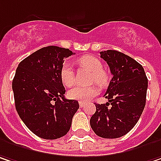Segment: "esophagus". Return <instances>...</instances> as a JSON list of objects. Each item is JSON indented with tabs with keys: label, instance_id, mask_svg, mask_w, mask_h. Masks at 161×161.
Instances as JSON below:
<instances>
[{
	"label": "esophagus",
	"instance_id": "esophagus-1",
	"mask_svg": "<svg viewBox=\"0 0 161 161\" xmlns=\"http://www.w3.org/2000/svg\"><path fill=\"white\" fill-rule=\"evenodd\" d=\"M85 105H86V103H85V102H83V101H79V106H80L81 108H83Z\"/></svg>",
	"mask_w": 161,
	"mask_h": 161
}]
</instances>
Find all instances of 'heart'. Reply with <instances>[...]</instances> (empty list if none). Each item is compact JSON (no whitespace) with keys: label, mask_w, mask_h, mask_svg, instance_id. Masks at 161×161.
Masks as SVG:
<instances>
[{"label":"heart","mask_w":161,"mask_h":161,"mask_svg":"<svg viewBox=\"0 0 161 161\" xmlns=\"http://www.w3.org/2000/svg\"><path fill=\"white\" fill-rule=\"evenodd\" d=\"M77 64L81 68L88 70L92 73L90 81L97 83L100 86H104L109 82V75L105 70L102 69L101 62L92 55H86L77 60ZM60 76L63 84L69 87L75 84V77L72 65L69 63H64L61 67ZM98 94V87L97 86H75L68 91V97L78 101H88Z\"/></svg>","instance_id":"b5f03b06"}]
</instances>
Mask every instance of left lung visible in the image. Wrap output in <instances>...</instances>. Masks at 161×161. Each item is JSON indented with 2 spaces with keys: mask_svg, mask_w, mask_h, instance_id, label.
Instances as JSON below:
<instances>
[{
  "mask_svg": "<svg viewBox=\"0 0 161 161\" xmlns=\"http://www.w3.org/2000/svg\"><path fill=\"white\" fill-rule=\"evenodd\" d=\"M113 75L104 97L106 104H96L90 126L97 136L118 138L138 122L146 105L147 78L143 66L120 51H100Z\"/></svg>",
  "mask_w": 161,
  "mask_h": 161,
  "instance_id": "obj_1",
  "label": "left lung"
}]
</instances>
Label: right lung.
Masks as SVG:
<instances>
[{"label":"right lung","mask_w":161,"mask_h":161,"mask_svg":"<svg viewBox=\"0 0 161 161\" xmlns=\"http://www.w3.org/2000/svg\"><path fill=\"white\" fill-rule=\"evenodd\" d=\"M69 49L44 47L18 64L12 87L15 109L25 126L38 137L57 139L69 132L77 100L67 99L60 76Z\"/></svg>","instance_id":"obj_1"}]
</instances>
